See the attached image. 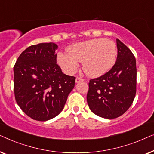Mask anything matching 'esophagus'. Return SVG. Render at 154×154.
I'll return each mask as SVG.
<instances>
[{
  "mask_svg": "<svg viewBox=\"0 0 154 154\" xmlns=\"http://www.w3.org/2000/svg\"><path fill=\"white\" fill-rule=\"evenodd\" d=\"M83 81V79H81V78H80V77H76V79H75V83H79V82H81V81Z\"/></svg>",
  "mask_w": 154,
  "mask_h": 154,
  "instance_id": "esophagus-1",
  "label": "esophagus"
}]
</instances>
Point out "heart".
Returning <instances> with one entry per match:
<instances>
[{
    "mask_svg": "<svg viewBox=\"0 0 154 154\" xmlns=\"http://www.w3.org/2000/svg\"><path fill=\"white\" fill-rule=\"evenodd\" d=\"M68 53H59L57 63L68 74L79 69L83 62V69L90 77H99L113 66L117 57V47L108 39L94 38L75 43L67 48Z\"/></svg>",
    "mask_w": 154,
    "mask_h": 154,
    "instance_id": "obj_1",
    "label": "heart"
}]
</instances>
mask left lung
Wrapping results in <instances>:
<instances>
[{
    "label": "left lung",
    "mask_w": 154,
    "mask_h": 154,
    "mask_svg": "<svg viewBox=\"0 0 154 154\" xmlns=\"http://www.w3.org/2000/svg\"><path fill=\"white\" fill-rule=\"evenodd\" d=\"M116 43L115 64L104 75L90 80L87 94L92 112L107 119L123 115L132 105L136 94L135 57L119 39H116Z\"/></svg>",
    "instance_id": "1"
}]
</instances>
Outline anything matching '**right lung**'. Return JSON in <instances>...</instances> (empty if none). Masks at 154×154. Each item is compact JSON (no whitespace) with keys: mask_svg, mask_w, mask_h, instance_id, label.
<instances>
[{"mask_svg":"<svg viewBox=\"0 0 154 154\" xmlns=\"http://www.w3.org/2000/svg\"><path fill=\"white\" fill-rule=\"evenodd\" d=\"M57 45L39 43L27 48L14 66V92L21 109L33 120L46 121L63 110L75 78L57 64Z\"/></svg>","mask_w":154,"mask_h":154,"instance_id":"1","label":"right lung"}]
</instances>
